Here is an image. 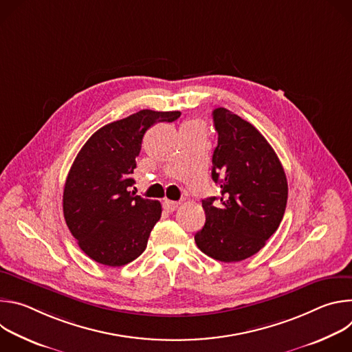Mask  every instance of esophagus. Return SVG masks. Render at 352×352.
I'll return each mask as SVG.
<instances>
[{"mask_svg": "<svg viewBox=\"0 0 352 352\" xmlns=\"http://www.w3.org/2000/svg\"><path fill=\"white\" fill-rule=\"evenodd\" d=\"M178 202H174V200H168L166 199L163 202V208L167 210V212H174L177 208H178Z\"/></svg>", "mask_w": 352, "mask_h": 352, "instance_id": "obj_1", "label": "esophagus"}]
</instances>
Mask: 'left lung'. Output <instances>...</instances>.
Instances as JSON below:
<instances>
[{"label": "left lung", "mask_w": 352, "mask_h": 352, "mask_svg": "<svg viewBox=\"0 0 352 352\" xmlns=\"http://www.w3.org/2000/svg\"><path fill=\"white\" fill-rule=\"evenodd\" d=\"M213 121L219 140L212 178L220 196L202 200L206 223L195 242L216 261L241 262L258 254L277 231L287 206V177L252 124L223 107L213 111Z\"/></svg>", "instance_id": "obj_1"}]
</instances>
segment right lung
Instances as JSON below:
<instances>
[{
    "label": "right lung",
    "instance_id": "obj_1",
    "mask_svg": "<svg viewBox=\"0 0 352 352\" xmlns=\"http://www.w3.org/2000/svg\"><path fill=\"white\" fill-rule=\"evenodd\" d=\"M179 116L140 110L100 128L80 148L65 181L63 209L71 234L94 262L117 267L143 254L162 205L129 190L136 157L150 126Z\"/></svg>",
    "mask_w": 352,
    "mask_h": 352
}]
</instances>
